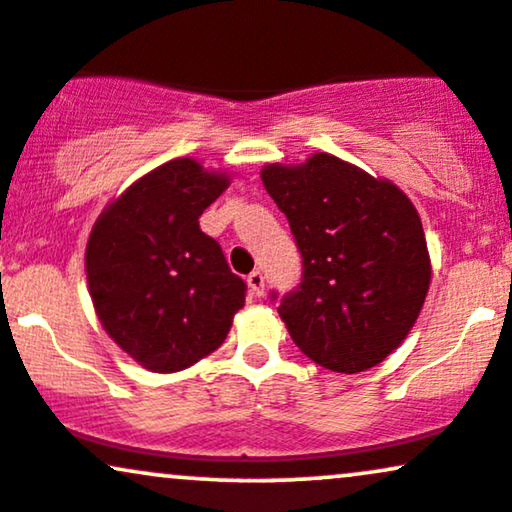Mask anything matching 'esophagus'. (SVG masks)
Wrapping results in <instances>:
<instances>
[{"label":"esophagus","instance_id":"esophagus-1","mask_svg":"<svg viewBox=\"0 0 512 512\" xmlns=\"http://www.w3.org/2000/svg\"><path fill=\"white\" fill-rule=\"evenodd\" d=\"M246 282H249V290L251 294H256V297H261L263 290H266V278H263L261 270H254V273L246 278Z\"/></svg>","mask_w":512,"mask_h":512}]
</instances>
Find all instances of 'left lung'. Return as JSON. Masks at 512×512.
I'll return each mask as SVG.
<instances>
[{
    "label": "left lung",
    "mask_w": 512,
    "mask_h": 512,
    "mask_svg": "<svg viewBox=\"0 0 512 512\" xmlns=\"http://www.w3.org/2000/svg\"><path fill=\"white\" fill-rule=\"evenodd\" d=\"M261 179L302 254V282L278 306L294 345L338 374L381 364L429 292V251L412 201L328 153L297 167L268 165Z\"/></svg>",
    "instance_id": "8db88e82"
}]
</instances>
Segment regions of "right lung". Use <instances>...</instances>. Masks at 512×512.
<instances>
[{"label":"right lung","mask_w":512,"mask_h":512,"mask_svg":"<svg viewBox=\"0 0 512 512\" xmlns=\"http://www.w3.org/2000/svg\"><path fill=\"white\" fill-rule=\"evenodd\" d=\"M227 184L196 160H170L131 184L90 232L86 273L100 323L150 371L208 357L244 306L246 282L198 225Z\"/></svg>","instance_id":"add662e5"}]
</instances>
